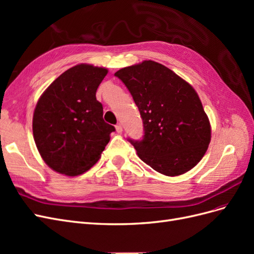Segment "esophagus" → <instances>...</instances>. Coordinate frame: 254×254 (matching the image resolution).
Listing matches in <instances>:
<instances>
[{
	"label": "esophagus",
	"mask_w": 254,
	"mask_h": 254,
	"mask_svg": "<svg viewBox=\"0 0 254 254\" xmlns=\"http://www.w3.org/2000/svg\"><path fill=\"white\" fill-rule=\"evenodd\" d=\"M115 129H117L118 133H122L123 132V126L121 124H118L117 126H115Z\"/></svg>",
	"instance_id": "34e87169"
}]
</instances>
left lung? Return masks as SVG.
I'll use <instances>...</instances> for the list:
<instances>
[{
    "label": "left lung",
    "mask_w": 254,
    "mask_h": 254,
    "mask_svg": "<svg viewBox=\"0 0 254 254\" xmlns=\"http://www.w3.org/2000/svg\"><path fill=\"white\" fill-rule=\"evenodd\" d=\"M114 75L128 88L143 120L144 139L129 140L139 158L168 177L196 166L211 142V124L195 89L152 60Z\"/></svg>",
    "instance_id": "left-lung-1"
}]
</instances>
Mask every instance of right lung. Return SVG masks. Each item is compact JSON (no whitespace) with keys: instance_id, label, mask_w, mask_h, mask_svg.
<instances>
[{"instance_id":"add662e5","label":"right lung","mask_w":254,"mask_h":254,"mask_svg":"<svg viewBox=\"0 0 254 254\" xmlns=\"http://www.w3.org/2000/svg\"><path fill=\"white\" fill-rule=\"evenodd\" d=\"M108 70L80 64L54 80L38 99L33 133L41 158L53 171L78 176L101 158L115 128L103 119L96 90Z\"/></svg>"}]
</instances>
